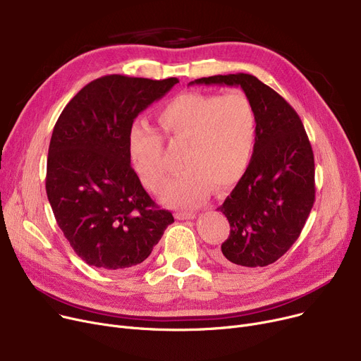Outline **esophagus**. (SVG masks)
I'll use <instances>...</instances> for the list:
<instances>
[{
  "label": "esophagus",
  "mask_w": 361,
  "mask_h": 361,
  "mask_svg": "<svg viewBox=\"0 0 361 361\" xmlns=\"http://www.w3.org/2000/svg\"><path fill=\"white\" fill-rule=\"evenodd\" d=\"M176 218L181 219V221H184V219H195L196 214L195 212H177Z\"/></svg>",
  "instance_id": "esophagus-1"
}]
</instances>
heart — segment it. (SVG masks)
I'll return each instance as SVG.
<instances>
[{
    "label": "heart",
    "mask_w": 361,
    "mask_h": 361,
    "mask_svg": "<svg viewBox=\"0 0 361 361\" xmlns=\"http://www.w3.org/2000/svg\"><path fill=\"white\" fill-rule=\"evenodd\" d=\"M164 137L184 145L183 173L171 180L161 199L176 207L200 206L216 188L237 183L247 169L257 135V117L252 101L241 92L226 94L188 92L169 101L158 114ZM130 157L142 181L159 190L166 180L162 139L146 128H133Z\"/></svg>",
    "instance_id": "heart-1"
}]
</instances>
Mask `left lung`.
Instances as JSON below:
<instances>
[{
    "mask_svg": "<svg viewBox=\"0 0 361 361\" xmlns=\"http://www.w3.org/2000/svg\"><path fill=\"white\" fill-rule=\"evenodd\" d=\"M188 85L237 86L255 106L253 157L218 207L231 231L215 256L226 267H268L294 244L313 207L314 158L305 126L281 94L252 74L211 75Z\"/></svg>",
    "mask_w": 361,
    "mask_h": 361,
    "instance_id": "8db88e82",
    "label": "left lung"
}]
</instances>
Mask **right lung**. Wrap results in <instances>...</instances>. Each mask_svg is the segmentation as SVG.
<instances>
[{
    "mask_svg": "<svg viewBox=\"0 0 361 361\" xmlns=\"http://www.w3.org/2000/svg\"><path fill=\"white\" fill-rule=\"evenodd\" d=\"M178 83L121 74L86 85L55 123L47 195L73 250L120 272L147 259L174 216L159 209L130 164L128 137L142 111Z\"/></svg>",
    "mask_w": 361,
    "mask_h": 361,
    "instance_id": "add662e5",
    "label": "right lung"
}]
</instances>
